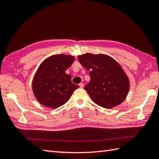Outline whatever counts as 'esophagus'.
Instances as JSON below:
<instances>
[{
    "mask_svg": "<svg viewBox=\"0 0 159 159\" xmlns=\"http://www.w3.org/2000/svg\"><path fill=\"white\" fill-rule=\"evenodd\" d=\"M79 87H80V88H81V89L83 88V87H84V84H83V83H80V84H79Z\"/></svg>",
    "mask_w": 159,
    "mask_h": 159,
    "instance_id": "obj_1",
    "label": "esophagus"
}]
</instances>
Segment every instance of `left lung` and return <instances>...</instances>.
<instances>
[{"label":"left lung","mask_w":159,"mask_h":159,"mask_svg":"<svg viewBox=\"0 0 159 159\" xmlns=\"http://www.w3.org/2000/svg\"><path fill=\"white\" fill-rule=\"evenodd\" d=\"M78 57L80 64L91 71L90 83L84 89L92 101L103 108H112L125 100L129 81L119 63L102 54L85 53Z\"/></svg>","instance_id":"obj_1"}]
</instances>
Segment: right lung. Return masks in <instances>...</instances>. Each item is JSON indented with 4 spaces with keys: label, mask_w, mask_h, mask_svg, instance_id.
Instances as JSON below:
<instances>
[{
    "label": "right lung",
    "mask_w": 159,
    "mask_h": 159,
    "mask_svg": "<svg viewBox=\"0 0 159 159\" xmlns=\"http://www.w3.org/2000/svg\"><path fill=\"white\" fill-rule=\"evenodd\" d=\"M74 61L72 55L60 54L47 58L40 65L33 79L32 90L42 105L51 108L60 107L79 87L65 72Z\"/></svg>",
    "instance_id": "add662e5"
}]
</instances>
